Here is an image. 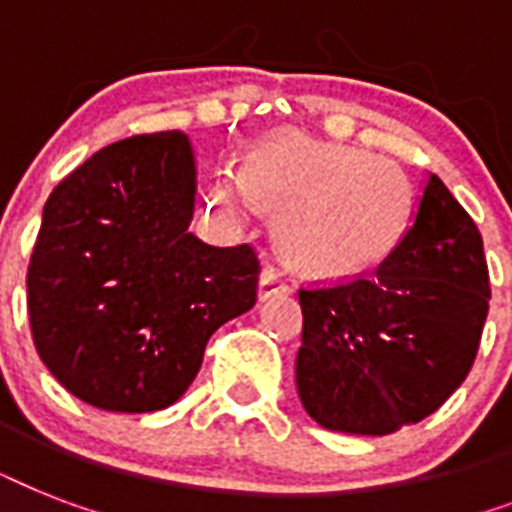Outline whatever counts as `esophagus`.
<instances>
[{"mask_svg":"<svg viewBox=\"0 0 512 512\" xmlns=\"http://www.w3.org/2000/svg\"><path fill=\"white\" fill-rule=\"evenodd\" d=\"M295 289L292 279H289L287 273L276 268V265H265L263 273H260V297L268 300V297H279V295H289Z\"/></svg>","mask_w":512,"mask_h":512,"instance_id":"1","label":"esophagus"}]
</instances>
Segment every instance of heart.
<instances>
[{
    "mask_svg": "<svg viewBox=\"0 0 512 512\" xmlns=\"http://www.w3.org/2000/svg\"><path fill=\"white\" fill-rule=\"evenodd\" d=\"M255 196L284 212L281 241L297 263L353 273L382 263L406 236L412 188L404 172L361 148L287 140L257 151L247 172L225 164L212 199L236 217Z\"/></svg>",
    "mask_w": 512,
    "mask_h": 512,
    "instance_id": "1",
    "label": "heart"
}]
</instances>
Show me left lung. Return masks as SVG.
I'll list each match as a JSON object with an SVG mask.
<instances>
[{"label":"left lung","mask_w":512,"mask_h":512,"mask_svg":"<svg viewBox=\"0 0 512 512\" xmlns=\"http://www.w3.org/2000/svg\"><path fill=\"white\" fill-rule=\"evenodd\" d=\"M489 297L481 233L430 175L414 223L372 273L300 289L305 412L356 436L425 420L468 377Z\"/></svg>","instance_id":"1"}]
</instances>
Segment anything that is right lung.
Segmentation results:
<instances>
[{
	"instance_id": "add662e5",
	"label": "right lung",
	"mask_w": 512,
	"mask_h": 512,
	"mask_svg": "<svg viewBox=\"0 0 512 512\" xmlns=\"http://www.w3.org/2000/svg\"><path fill=\"white\" fill-rule=\"evenodd\" d=\"M193 199L191 143L172 130L100 148L44 204L28 321L44 366L84 404L167 409L212 332L255 305L257 252L196 239Z\"/></svg>"
}]
</instances>
